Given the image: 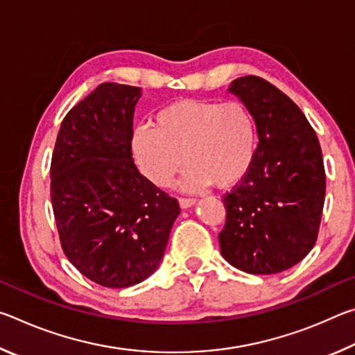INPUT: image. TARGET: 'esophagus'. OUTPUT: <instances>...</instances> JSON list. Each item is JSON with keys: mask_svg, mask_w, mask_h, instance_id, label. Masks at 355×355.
<instances>
[{"mask_svg": "<svg viewBox=\"0 0 355 355\" xmlns=\"http://www.w3.org/2000/svg\"><path fill=\"white\" fill-rule=\"evenodd\" d=\"M178 203H180V207H182L183 209H186V208H189V207L194 205L196 199H188V197H182V199L178 200Z\"/></svg>", "mask_w": 355, "mask_h": 355, "instance_id": "obj_1", "label": "esophagus"}]
</instances>
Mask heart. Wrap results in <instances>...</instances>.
Returning <instances> with one entry per match:
<instances>
[{
  "label": "heart",
  "instance_id": "1",
  "mask_svg": "<svg viewBox=\"0 0 355 355\" xmlns=\"http://www.w3.org/2000/svg\"><path fill=\"white\" fill-rule=\"evenodd\" d=\"M131 150L136 164L155 184L169 186L184 159V189L211 183L230 188L254 167L257 120L239 101L180 100L156 112L155 127L135 130Z\"/></svg>",
  "mask_w": 355,
  "mask_h": 355
}]
</instances>
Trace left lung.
<instances>
[{"label":"left lung","instance_id":"1","mask_svg":"<svg viewBox=\"0 0 355 355\" xmlns=\"http://www.w3.org/2000/svg\"><path fill=\"white\" fill-rule=\"evenodd\" d=\"M254 114V167L224 197L220 254L249 274L286 271L313 249L326 197L321 146L294 101L260 76L228 87Z\"/></svg>","mask_w":355,"mask_h":355}]
</instances>
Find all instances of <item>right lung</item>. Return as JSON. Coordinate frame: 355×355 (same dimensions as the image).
<instances>
[{"mask_svg":"<svg viewBox=\"0 0 355 355\" xmlns=\"http://www.w3.org/2000/svg\"><path fill=\"white\" fill-rule=\"evenodd\" d=\"M141 89L103 83L71 107L51 158V203L69 261L107 288L146 280L163 260L177 199L141 175L131 153Z\"/></svg>","mask_w":355,"mask_h":355,"instance_id":"obj_1","label":"right lung"}]
</instances>
